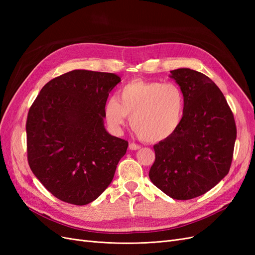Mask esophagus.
<instances>
[{"mask_svg":"<svg viewBox=\"0 0 255 255\" xmlns=\"http://www.w3.org/2000/svg\"><path fill=\"white\" fill-rule=\"evenodd\" d=\"M128 148H129L130 150H138V149H140V145H139V144H137V143L132 142V143H129Z\"/></svg>","mask_w":255,"mask_h":255,"instance_id":"34e87169","label":"esophagus"}]
</instances>
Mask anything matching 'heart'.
I'll return each mask as SVG.
<instances>
[{
  "instance_id": "b5f03b06",
  "label": "heart",
  "mask_w": 255,
  "mask_h": 255,
  "mask_svg": "<svg viewBox=\"0 0 255 255\" xmlns=\"http://www.w3.org/2000/svg\"><path fill=\"white\" fill-rule=\"evenodd\" d=\"M185 111L182 89L173 83L136 80L125 85L117 98L107 100V125L119 132L130 117V127L143 141L167 139L180 128Z\"/></svg>"
}]
</instances>
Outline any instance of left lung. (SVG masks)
<instances>
[{"mask_svg": "<svg viewBox=\"0 0 255 255\" xmlns=\"http://www.w3.org/2000/svg\"><path fill=\"white\" fill-rule=\"evenodd\" d=\"M185 97L176 132L153 146L151 182L169 197L189 200L217 185L230 170L236 140L234 115L221 90L205 74L171 71Z\"/></svg>", "mask_w": 255, "mask_h": 255, "instance_id": "left-lung-1", "label": "left lung"}]
</instances>
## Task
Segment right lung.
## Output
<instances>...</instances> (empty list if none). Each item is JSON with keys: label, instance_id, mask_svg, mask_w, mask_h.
I'll list each match as a JSON object with an SVG mask.
<instances>
[{"label": "right lung", "instance_id": "add662e5", "mask_svg": "<svg viewBox=\"0 0 255 255\" xmlns=\"http://www.w3.org/2000/svg\"><path fill=\"white\" fill-rule=\"evenodd\" d=\"M121 79L73 70L40 90L26 120L27 161L51 194L85 205L109 187L128 142L106 132L104 106Z\"/></svg>", "mask_w": 255, "mask_h": 255}]
</instances>
